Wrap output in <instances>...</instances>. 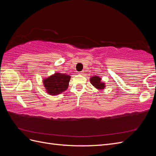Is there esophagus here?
Listing matches in <instances>:
<instances>
[{
  "mask_svg": "<svg viewBox=\"0 0 156 156\" xmlns=\"http://www.w3.org/2000/svg\"><path fill=\"white\" fill-rule=\"evenodd\" d=\"M83 73H84L83 71H81V72H78V73H79V75H82V74H83Z\"/></svg>",
  "mask_w": 156,
  "mask_h": 156,
  "instance_id": "esophagus-1",
  "label": "esophagus"
}]
</instances>
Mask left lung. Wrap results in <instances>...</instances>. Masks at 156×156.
<instances>
[{
    "label": "left lung",
    "instance_id": "8db88e82",
    "mask_svg": "<svg viewBox=\"0 0 156 156\" xmlns=\"http://www.w3.org/2000/svg\"><path fill=\"white\" fill-rule=\"evenodd\" d=\"M101 79L100 77L94 76L90 79V81L92 85L99 90H103L105 87V84L104 83L101 81Z\"/></svg>",
    "mask_w": 156,
    "mask_h": 156
}]
</instances>
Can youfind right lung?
<instances>
[{
    "mask_svg": "<svg viewBox=\"0 0 156 156\" xmlns=\"http://www.w3.org/2000/svg\"><path fill=\"white\" fill-rule=\"evenodd\" d=\"M70 78L69 75L58 72L44 79L43 83L47 93L55 96L63 92L68 87Z\"/></svg>",
    "mask_w": 156,
    "mask_h": 156,
    "instance_id": "1",
    "label": "right lung"
}]
</instances>
